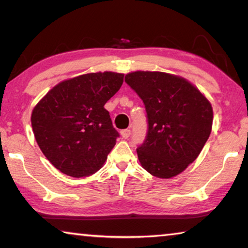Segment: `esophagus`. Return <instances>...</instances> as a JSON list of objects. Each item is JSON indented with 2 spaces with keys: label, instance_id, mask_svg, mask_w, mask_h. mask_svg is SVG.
Here are the masks:
<instances>
[{
  "label": "esophagus",
  "instance_id": "obj_1",
  "mask_svg": "<svg viewBox=\"0 0 248 248\" xmlns=\"http://www.w3.org/2000/svg\"><path fill=\"white\" fill-rule=\"evenodd\" d=\"M121 135H122V138H123V139H128V138H130V135H131V130H128V128H126V130H122Z\"/></svg>",
  "mask_w": 248,
  "mask_h": 248
}]
</instances>
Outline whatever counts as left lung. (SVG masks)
<instances>
[{
  "instance_id": "1",
  "label": "left lung",
  "mask_w": 248,
  "mask_h": 248,
  "mask_svg": "<svg viewBox=\"0 0 248 248\" xmlns=\"http://www.w3.org/2000/svg\"><path fill=\"white\" fill-rule=\"evenodd\" d=\"M125 82L143 100L148 118L144 142L136 152L154 177L169 179L197 159L209 138L213 107L185 78L160 71H135Z\"/></svg>"
}]
</instances>
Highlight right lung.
I'll return each mask as SVG.
<instances>
[{"instance_id": "obj_1", "label": "right lung", "mask_w": 248, "mask_h": 248, "mask_svg": "<svg viewBox=\"0 0 248 248\" xmlns=\"http://www.w3.org/2000/svg\"><path fill=\"white\" fill-rule=\"evenodd\" d=\"M123 78L110 71L71 78L46 93L32 110L39 148L62 173L87 177L105 163L120 134L104 105L118 92Z\"/></svg>"}]
</instances>
